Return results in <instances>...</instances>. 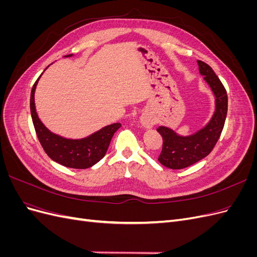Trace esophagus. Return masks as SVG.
Returning a JSON list of instances; mask_svg holds the SVG:
<instances>
[{
	"label": "esophagus",
	"mask_w": 257,
	"mask_h": 257,
	"mask_svg": "<svg viewBox=\"0 0 257 257\" xmlns=\"http://www.w3.org/2000/svg\"><path fill=\"white\" fill-rule=\"evenodd\" d=\"M141 122H142L143 125H144L145 127H147V128L152 127V126L154 125V121H153L152 119H150L149 116H146V115H143V116H142Z\"/></svg>",
	"instance_id": "obj_1"
}]
</instances>
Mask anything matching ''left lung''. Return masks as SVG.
<instances>
[{
  "label": "left lung",
  "instance_id": "obj_1",
  "mask_svg": "<svg viewBox=\"0 0 257 257\" xmlns=\"http://www.w3.org/2000/svg\"><path fill=\"white\" fill-rule=\"evenodd\" d=\"M199 73L210 85L215 96V111L207 125L191 136H179L165 126L157 131L163 137L159 162L172 169H183L203 160L213 150L221 136L227 114V93L213 69L203 61H197Z\"/></svg>",
  "mask_w": 257,
  "mask_h": 257
}]
</instances>
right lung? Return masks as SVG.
Wrapping results in <instances>:
<instances>
[{
  "mask_svg": "<svg viewBox=\"0 0 257 257\" xmlns=\"http://www.w3.org/2000/svg\"><path fill=\"white\" fill-rule=\"evenodd\" d=\"M66 57H72L68 54ZM41 76L38 77V79ZM38 79L31 91V115L38 141L48 157L59 164L75 169H85L102 160L108 150L113 134L121 127L120 123H113L82 139H66L51 132L41 122L36 113L34 92Z\"/></svg>",
  "mask_w": 257,
  "mask_h": 257,
  "instance_id": "obj_1",
  "label": "right lung"
}]
</instances>
